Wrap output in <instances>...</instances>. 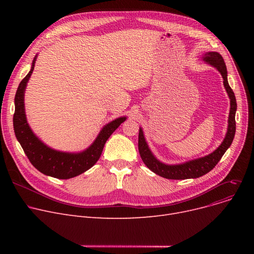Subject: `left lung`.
Listing matches in <instances>:
<instances>
[{
	"label": "left lung",
	"mask_w": 254,
	"mask_h": 254,
	"mask_svg": "<svg viewBox=\"0 0 254 254\" xmlns=\"http://www.w3.org/2000/svg\"><path fill=\"white\" fill-rule=\"evenodd\" d=\"M204 61L214 66V68H216L220 72L223 78V85L230 97L231 109H230V115H229L228 131H226L225 138L223 139L222 143L219 145V147L212 153L204 157L196 158V159H193V161L186 162L180 165H166L159 162L158 159H156V157L152 154L144 138L143 130L140 127L138 147H139V152L143 163L149 170L155 173V174L167 179L181 180V179H190V178H198L207 174V173H209L220 161L222 155L232 145V142L235 137V132H236L235 116L237 111V102H236L235 93L228 82V71H226L225 63L218 52L205 53Z\"/></svg>",
	"instance_id": "obj_1"
}]
</instances>
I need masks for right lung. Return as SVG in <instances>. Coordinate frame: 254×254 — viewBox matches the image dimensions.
<instances>
[{"mask_svg":"<svg viewBox=\"0 0 254 254\" xmlns=\"http://www.w3.org/2000/svg\"><path fill=\"white\" fill-rule=\"evenodd\" d=\"M36 59L37 57H35L33 61L31 71L19 83L15 95V111L13 115V127H14L15 136L29 161L38 171L47 176L59 179L73 178L82 174L99 161L106 141L125 122L127 117L116 118L110 124L106 125L100 131L95 142L82 152H62L48 147L32 131L28 122H26L24 112V90L33 73Z\"/></svg>","mask_w":254,"mask_h":254,"instance_id":"1","label":"right lung"}]
</instances>
